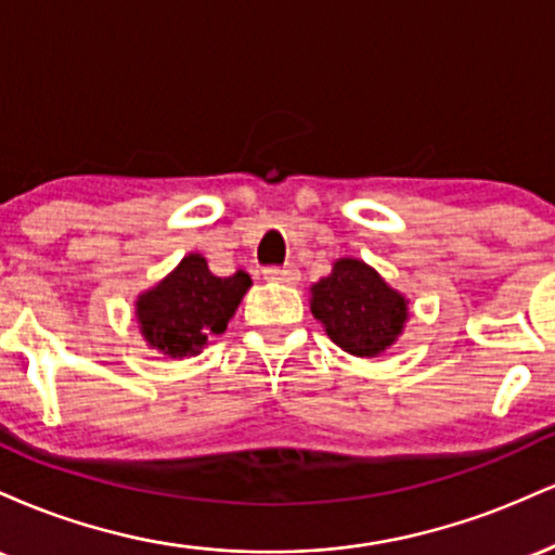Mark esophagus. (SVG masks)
I'll return each instance as SVG.
<instances>
[{
	"instance_id": "esophagus-1",
	"label": "esophagus",
	"mask_w": 555,
	"mask_h": 555,
	"mask_svg": "<svg viewBox=\"0 0 555 555\" xmlns=\"http://www.w3.org/2000/svg\"><path fill=\"white\" fill-rule=\"evenodd\" d=\"M263 276L271 279V282L295 284L299 279V271H297V266H266Z\"/></svg>"
}]
</instances>
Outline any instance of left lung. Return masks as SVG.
I'll use <instances>...</instances> for the list:
<instances>
[{"label":"left lung","instance_id":"8db88e82","mask_svg":"<svg viewBox=\"0 0 555 555\" xmlns=\"http://www.w3.org/2000/svg\"><path fill=\"white\" fill-rule=\"evenodd\" d=\"M313 315L331 341L358 358H375L391 347L406 321V302L371 266L341 258L331 276L313 286Z\"/></svg>","mask_w":555,"mask_h":555}]
</instances>
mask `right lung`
Here are the masks:
<instances>
[{"label": "right lung", "instance_id": "right-lung-1", "mask_svg": "<svg viewBox=\"0 0 555 555\" xmlns=\"http://www.w3.org/2000/svg\"><path fill=\"white\" fill-rule=\"evenodd\" d=\"M250 276H214L206 258L188 256L162 284L138 299V321L145 339L169 358H190L211 336L227 331Z\"/></svg>", "mask_w": 555, "mask_h": 555}]
</instances>
